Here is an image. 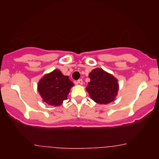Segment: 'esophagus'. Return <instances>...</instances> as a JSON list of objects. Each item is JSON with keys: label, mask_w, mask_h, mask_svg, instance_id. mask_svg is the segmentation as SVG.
I'll return each mask as SVG.
<instances>
[{"label": "esophagus", "mask_w": 159, "mask_h": 159, "mask_svg": "<svg viewBox=\"0 0 159 159\" xmlns=\"http://www.w3.org/2000/svg\"><path fill=\"white\" fill-rule=\"evenodd\" d=\"M77 83L78 84H83V80L82 79H78L77 81Z\"/></svg>", "instance_id": "esophagus-1"}]
</instances>
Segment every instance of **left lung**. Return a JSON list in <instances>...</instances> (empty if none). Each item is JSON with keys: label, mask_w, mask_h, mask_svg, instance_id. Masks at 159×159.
I'll use <instances>...</instances> for the list:
<instances>
[{"label": "left lung", "mask_w": 159, "mask_h": 159, "mask_svg": "<svg viewBox=\"0 0 159 159\" xmlns=\"http://www.w3.org/2000/svg\"><path fill=\"white\" fill-rule=\"evenodd\" d=\"M90 81L87 90L91 98L96 103L106 104L114 101L118 90V84L116 78L102 69L96 68L89 75Z\"/></svg>", "instance_id": "8db88e82"}]
</instances>
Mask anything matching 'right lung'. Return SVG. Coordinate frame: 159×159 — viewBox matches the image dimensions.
Listing matches in <instances>:
<instances>
[{
	"label": "right lung",
	"instance_id": "right-lung-1",
	"mask_svg": "<svg viewBox=\"0 0 159 159\" xmlns=\"http://www.w3.org/2000/svg\"><path fill=\"white\" fill-rule=\"evenodd\" d=\"M73 83L68 76L62 75L58 70L46 75L38 85V90L43 101L52 106H59L67 99V95Z\"/></svg>",
	"mask_w": 159,
	"mask_h": 159
}]
</instances>
